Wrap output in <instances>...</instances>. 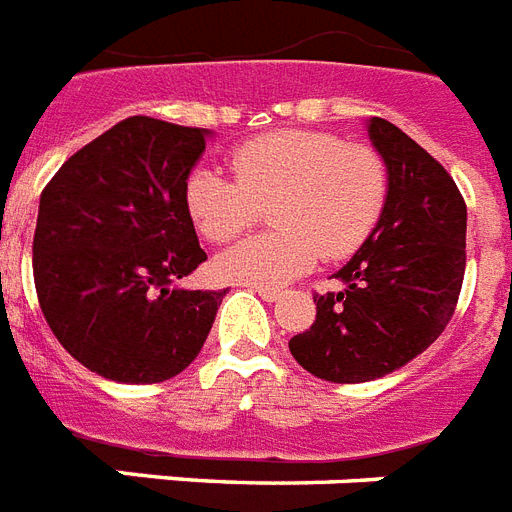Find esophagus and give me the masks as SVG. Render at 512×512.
I'll return each instance as SVG.
<instances>
[{
    "label": "esophagus",
    "mask_w": 512,
    "mask_h": 512,
    "mask_svg": "<svg viewBox=\"0 0 512 512\" xmlns=\"http://www.w3.org/2000/svg\"><path fill=\"white\" fill-rule=\"evenodd\" d=\"M253 290H256L264 301H277V298H280V290L277 288H261V285H256Z\"/></svg>",
    "instance_id": "esophagus-1"
}]
</instances>
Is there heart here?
Listing matches in <instances>:
<instances>
[{"mask_svg":"<svg viewBox=\"0 0 512 512\" xmlns=\"http://www.w3.org/2000/svg\"><path fill=\"white\" fill-rule=\"evenodd\" d=\"M235 177L211 166L192 169L187 211L211 243L251 230L264 206L275 232L248 237L216 259L230 282L277 288L314 267L362 248L388 198V169L370 145L327 132H272L232 153Z\"/></svg>","mask_w":512,"mask_h":512,"instance_id":"1","label":"heart"}]
</instances>
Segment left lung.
<instances>
[{
    "label": "left lung",
    "instance_id": "1",
    "mask_svg": "<svg viewBox=\"0 0 512 512\" xmlns=\"http://www.w3.org/2000/svg\"><path fill=\"white\" fill-rule=\"evenodd\" d=\"M386 161L378 224L335 272L343 290L314 296L317 320L290 338V354L330 383H365L423 354L452 320L465 275L468 208L433 155L386 118L367 121Z\"/></svg>",
    "mask_w": 512,
    "mask_h": 512
}]
</instances>
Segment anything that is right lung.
Here are the masks:
<instances>
[{
	"mask_svg": "<svg viewBox=\"0 0 512 512\" xmlns=\"http://www.w3.org/2000/svg\"><path fill=\"white\" fill-rule=\"evenodd\" d=\"M208 134L132 116L73 153L44 187L39 306L63 349L102 378H174L214 325L227 290L177 285L206 261L185 185Z\"/></svg>",
	"mask_w": 512,
	"mask_h": 512,
	"instance_id": "obj_1",
	"label": "right lung"
}]
</instances>
